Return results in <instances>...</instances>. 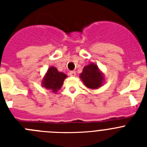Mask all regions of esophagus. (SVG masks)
I'll use <instances>...</instances> for the list:
<instances>
[{
	"label": "esophagus",
	"instance_id": "34e87169",
	"mask_svg": "<svg viewBox=\"0 0 147 147\" xmlns=\"http://www.w3.org/2000/svg\"><path fill=\"white\" fill-rule=\"evenodd\" d=\"M69 76H76V72H75V71H70V72H69Z\"/></svg>",
	"mask_w": 147,
	"mask_h": 147
}]
</instances>
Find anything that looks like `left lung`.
<instances>
[{"label": "left lung", "instance_id": "obj_1", "mask_svg": "<svg viewBox=\"0 0 147 147\" xmlns=\"http://www.w3.org/2000/svg\"><path fill=\"white\" fill-rule=\"evenodd\" d=\"M80 77L85 86L90 89H97L103 85V74L94 63H90L85 66Z\"/></svg>", "mask_w": 147, "mask_h": 147}]
</instances>
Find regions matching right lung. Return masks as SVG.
<instances>
[{"label": "right lung", "instance_id": "add662e5", "mask_svg": "<svg viewBox=\"0 0 147 147\" xmlns=\"http://www.w3.org/2000/svg\"><path fill=\"white\" fill-rule=\"evenodd\" d=\"M67 75L59 72L55 67H50L42 79V86L53 93L57 92L62 87Z\"/></svg>", "mask_w": 147, "mask_h": 147}]
</instances>
